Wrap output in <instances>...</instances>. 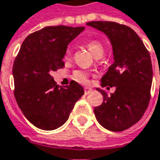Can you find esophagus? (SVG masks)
Instances as JSON below:
<instances>
[{
	"label": "esophagus",
	"instance_id": "1",
	"mask_svg": "<svg viewBox=\"0 0 160 160\" xmlns=\"http://www.w3.org/2000/svg\"><path fill=\"white\" fill-rule=\"evenodd\" d=\"M92 92V89L91 88H88V87H86V88H84V93L87 95L89 94L90 92Z\"/></svg>",
	"mask_w": 160,
	"mask_h": 160
}]
</instances>
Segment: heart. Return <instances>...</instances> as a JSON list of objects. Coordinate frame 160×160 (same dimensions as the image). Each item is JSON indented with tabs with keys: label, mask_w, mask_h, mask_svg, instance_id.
<instances>
[{
	"label": "heart",
	"mask_w": 160,
	"mask_h": 160,
	"mask_svg": "<svg viewBox=\"0 0 160 160\" xmlns=\"http://www.w3.org/2000/svg\"><path fill=\"white\" fill-rule=\"evenodd\" d=\"M86 47L88 48V49L91 51V53L94 56L95 58H101L103 54L104 48L102 46V44L101 43V41L97 40V39H91L86 43ZM70 54V49L68 48L66 51V58H68ZM73 79L80 82L81 84H86L89 82V73L85 70H81L78 69L75 70L72 74Z\"/></svg>",
	"instance_id": "1"
}]
</instances>
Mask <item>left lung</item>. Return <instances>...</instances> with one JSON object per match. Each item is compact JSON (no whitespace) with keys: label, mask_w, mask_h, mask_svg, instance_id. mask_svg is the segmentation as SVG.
<instances>
[{"label":"left lung","mask_w":160,"mask_h":160,"mask_svg":"<svg viewBox=\"0 0 160 160\" xmlns=\"http://www.w3.org/2000/svg\"><path fill=\"white\" fill-rule=\"evenodd\" d=\"M103 32L111 41L113 64L102 76V87H115L108 95L98 89L103 102L95 107V116L102 126L121 132L137 123L150 101L153 70L150 55L138 34L130 27L114 22H87Z\"/></svg>","instance_id":"8db88e82"}]
</instances>
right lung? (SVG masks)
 Here are the masks:
<instances>
[{
    "instance_id": "obj_1",
    "label": "right lung",
    "mask_w": 160,
    "mask_h": 160,
    "mask_svg": "<svg viewBox=\"0 0 160 160\" xmlns=\"http://www.w3.org/2000/svg\"><path fill=\"white\" fill-rule=\"evenodd\" d=\"M85 28L47 26L24 39L12 67L14 97L26 119L37 128L54 130L68 119L84 90L75 80L58 87L52 71L64 67L68 45Z\"/></svg>"
}]
</instances>
